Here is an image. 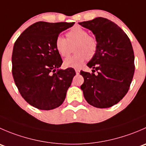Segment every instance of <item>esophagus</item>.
<instances>
[{
  "mask_svg": "<svg viewBox=\"0 0 146 146\" xmlns=\"http://www.w3.org/2000/svg\"><path fill=\"white\" fill-rule=\"evenodd\" d=\"M75 70H76V74H77V75H78L79 73H80V70H79L78 68L75 69Z\"/></svg>",
  "mask_w": 146,
  "mask_h": 146,
  "instance_id": "esophagus-1",
  "label": "esophagus"
}]
</instances>
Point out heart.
I'll list each match as a JSON object with an SVG mask.
<instances>
[{
	"instance_id": "heart-1",
	"label": "heart",
	"mask_w": 146,
	"mask_h": 146,
	"mask_svg": "<svg viewBox=\"0 0 146 146\" xmlns=\"http://www.w3.org/2000/svg\"><path fill=\"white\" fill-rule=\"evenodd\" d=\"M74 47L73 55L64 60L66 67L78 68L87 58H92L98 50V43L96 38L89 35L87 30L79 26L73 27L67 33V39L58 35L55 40L56 49L63 57L70 55Z\"/></svg>"
}]
</instances>
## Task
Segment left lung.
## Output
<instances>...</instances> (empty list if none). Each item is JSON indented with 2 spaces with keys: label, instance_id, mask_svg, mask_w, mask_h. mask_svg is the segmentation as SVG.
Here are the masks:
<instances>
[{
  "label": "left lung",
  "instance_id": "8db88e82",
  "mask_svg": "<svg viewBox=\"0 0 146 146\" xmlns=\"http://www.w3.org/2000/svg\"><path fill=\"white\" fill-rule=\"evenodd\" d=\"M79 25L92 31L98 43L96 54L87 64L93 68L92 73L80 71L84 98L97 108L112 107L127 93L134 74V54L130 39L117 25L104 17Z\"/></svg>",
  "mask_w": 146,
  "mask_h": 146
}]
</instances>
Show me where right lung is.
<instances>
[{"mask_svg": "<svg viewBox=\"0 0 146 146\" xmlns=\"http://www.w3.org/2000/svg\"><path fill=\"white\" fill-rule=\"evenodd\" d=\"M74 23L37 22L15 42L12 73L25 100L35 108L51 110L64 102L76 71L59 69L63 61L55 47L56 38Z\"/></svg>", "mask_w": 146, "mask_h": 146, "instance_id": "right-lung-1", "label": "right lung"}]
</instances>
